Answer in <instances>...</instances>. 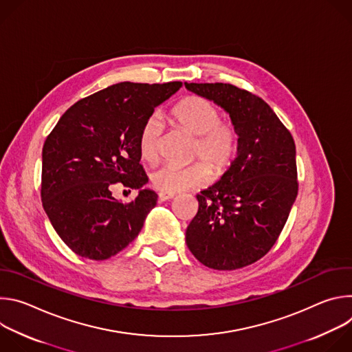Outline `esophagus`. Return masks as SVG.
I'll return each mask as SVG.
<instances>
[{
    "label": "esophagus",
    "mask_w": 352,
    "mask_h": 352,
    "mask_svg": "<svg viewBox=\"0 0 352 352\" xmlns=\"http://www.w3.org/2000/svg\"><path fill=\"white\" fill-rule=\"evenodd\" d=\"M175 196V193L173 192H159V199L162 200V202H166V200H170Z\"/></svg>",
    "instance_id": "34e87169"
}]
</instances>
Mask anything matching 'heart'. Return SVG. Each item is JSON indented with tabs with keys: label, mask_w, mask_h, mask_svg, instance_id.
Listing matches in <instances>:
<instances>
[{
	"label": "heart",
	"mask_w": 352,
	"mask_h": 352,
	"mask_svg": "<svg viewBox=\"0 0 352 352\" xmlns=\"http://www.w3.org/2000/svg\"><path fill=\"white\" fill-rule=\"evenodd\" d=\"M173 116L189 133L196 136L193 153L202 157L216 173L224 171L234 160L238 148V133L232 124L220 120L217 107L209 100L189 96L179 102ZM162 118L152 114L146 118L139 132L140 156L153 162L159 152ZM210 181V171L202 163L175 166L166 163L152 173V184L162 192H182L202 186Z\"/></svg>",
	"instance_id": "1"
}]
</instances>
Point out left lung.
Returning <instances> with one entry per match:
<instances>
[{
  "instance_id": "left-lung-1",
  "label": "left lung",
  "mask_w": 352,
  "mask_h": 352,
  "mask_svg": "<svg viewBox=\"0 0 352 352\" xmlns=\"http://www.w3.org/2000/svg\"><path fill=\"white\" fill-rule=\"evenodd\" d=\"M185 87L220 106L238 133L227 171L196 196L186 245L210 269H241L269 252L288 219L298 193L295 143L261 97L230 83Z\"/></svg>"
}]
</instances>
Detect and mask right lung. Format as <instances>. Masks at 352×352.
<instances>
[{
  "label": "right lung",
  "instance_id": "right-lung-1",
  "mask_svg": "<svg viewBox=\"0 0 352 352\" xmlns=\"http://www.w3.org/2000/svg\"><path fill=\"white\" fill-rule=\"evenodd\" d=\"M182 86L121 82L69 107L43 146V208L60 238L82 258L106 261L140 232L157 193L139 164V132L147 117ZM138 189L125 206L114 184Z\"/></svg>",
  "mask_w": 352,
  "mask_h": 352
}]
</instances>
